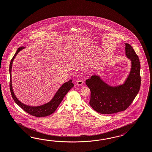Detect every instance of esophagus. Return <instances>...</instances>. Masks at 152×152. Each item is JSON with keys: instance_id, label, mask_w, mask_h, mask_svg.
I'll list each match as a JSON object with an SVG mask.
<instances>
[{"instance_id": "34e87169", "label": "esophagus", "mask_w": 152, "mask_h": 152, "mask_svg": "<svg viewBox=\"0 0 152 152\" xmlns=\"http://www.w3.org/2000/svg\"><path fill=\"white\" fill-rule=\"evenodd\" d=\"M83 83V80H78V81L77 82V85H78V86H81V85H82Z\"/></svg>"}]
</instances>
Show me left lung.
<instances>
[{"label": "left lung", "mask_w": 152, "mask_h": 152, "mask_svg": "<svg viewBox=\"0 0 152 152\" xmlns=\"http://www.w3.org/2000/svg\"><path fill=\"white\" fill-rule=\"evenodd\" d=\"M125 44V53L132 61V68L124 84L111 86L98 75H93L86 81L91 91L90 105L102 114H110L124 111L129 107L140 90V64L133 48Z\"/></svg>", "instance_id": "left-lung-1"}]
</instances>
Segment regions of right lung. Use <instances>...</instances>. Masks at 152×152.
Wrapping results in <instances>:
<instances>
[{"mask_svg":"<svg viewBox=\"0 0 152 152\" xmlns=\"http://www.w3.org/2000/svg\"><path fill=\"white\" fill-rule=\"evenodd\" d=\"M23 48H24V47H20L18 48L17 51L15 52V55L12 58V59L11 60L10 63V66H9V74H10V90L12 96L13 97L14 101L15 102V103L18 106H20L23 110L25 111L30 115H32L36 117H45V116L51 115L55 111L58 106H59L61 101H62L64 96L66 95V94L69 92L70 89H71L74 86V83H72V80H70L69 81L64 83L58 90V91L56 93L55 96L52 98L51 101L41 106H28L21 102L14 95V91L12 88V84L11 71H12L13 62L15 57L18 53L19 52L23 50Z\"/></svg>","mask_w":152,"mask_h":152,"instance_id":"right-lung-1","label":"right lung"}]
</instances>
